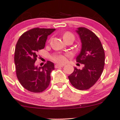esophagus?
I'll return each instance as SVG.
<instances>
[{
	"label": "esophagus",
	"mask_w": 120,
	"mask_h": 120,
	"mask_svg": "<svg viewBox=\"0 0 120 120\" xmlns=\"http://www.w3.org/2000/svg\"><path fill=\"white\" fill-rule=\"evenodd\" d=\"M63 67V65H60V64H56L55 65L56 68H60V67Z\"/></svg>",
	"instance_id": "34e87169"
}]
</instances>
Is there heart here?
<instances>
[{
  "label": "heart",
  "instance_id": "heart-1",
  "mask_svg": "<svg viewBox=\"0 0 120 120\" xmlns=\"http://www.w3.org/2000/svg\"><path fill=\"white\" fill-rule=\"evenodd\" d=\"M63 38L64 40L68 38H73L74 39V35L71 32L67 31V32H66L64 34ZM51 59L54 62L60 64L64 63L66 61V56L62 54H60V53H57V54H53V56H52Z\"/></svg>",
  "mask_w": 120,
  "mask_h": 120
}]
</instances>
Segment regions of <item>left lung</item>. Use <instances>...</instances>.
Masks as SVG:
<instances>
[{
    "label": "left lung",
    "mask_w": 120,
    "mask_h": 120,
    "mask_svg": "<svg viewBox=\"0 0 120 120\" xmlns=\"http://www.w3.org/2000/svg\"><path fill=\"white\" fill-rule=\"evenodd\" d=\"M82 42L81 51L77 62L83 64L82 70L74 68L68 76L71 85L79 90H87L98 81L105 66V54L101 42L92 31L84 27L77 30Z\"/></svg>",
    "instance_id": "obj_1"
}]
</instances>
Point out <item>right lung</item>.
Listing matches in <instances>:
<instances>
[{"instance_id": "right-lung-1", "label": "right lung", "mask_w": 120, "mask_h": 120, "mask_svg": "<svg viewBox=\"0 0 120 120\" xmlns=\"http://www.w3.org/2000/svg\"><path fill=\"white\" fill-rule=\"evenodd\" d=\"M55 29L34 28L20 37L14 52L16 75L21 85L28 91L40 93L44 91L50 82V73L54 70L50 61L42 67L35 66L38 52L45 46L48 36Z\"/></svg>"}]
</instances>
